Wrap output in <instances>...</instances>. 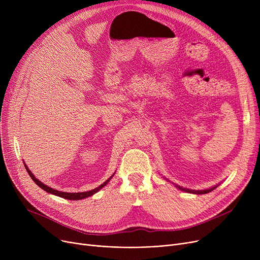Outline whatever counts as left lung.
Segmentation results:
<instances>
[{"mask_svg": "<svg viewBox=\"0 0 260 260\" xmlns=\"http://www.w3.org/2000/svg\"><path fill=\"white\" fill-rule=\"evenodd\" d=\"M176 186L178 187L179 189H181V190H184V192H186V193H192V194H197V195H201V194H208V193L212 192L213 189H215V188L217 187V185H215V186H213V187H211V188H208V189L195 190V189H188V188H184V187H181V186H179V185H176Z\"/></svg>", "mask_w": 260, "mask_h": 260, "instance_id": "obj_1", "label": "left lung"}]
</instances>
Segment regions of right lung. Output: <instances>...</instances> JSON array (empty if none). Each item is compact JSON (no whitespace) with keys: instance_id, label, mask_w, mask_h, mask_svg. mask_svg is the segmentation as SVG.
I'll use <instances>...</instances> for the list:
<instances>
[{"instance_id":"add662e5","label":"right lung","mask_w":260,"mask_h":260,"mask_svg":"<svg viewBox=\"0 0 260 260\" xmlns=\"http://www.w3.org/2000/svg\"><path fill=\"white\" fill-rule=\"evenodd\" d=\"M24 165H25V163H24ZM25 169H26L27 173H28L29 176L31 177V179L35 181V183H37V185H39L41 188L46 190V192L49 193V194L56 195V196H59V197H61V198L68 199V200H81V199H84V198H86V197L92 196L94 193H97L98 190H100L103 186H105V185L108 183V181L111 180V178L114 176V174H115V173H114V174L111 176V178H108V179H107L105 182H103L101 185H99L98 187H95V188H93V189H91V190H88V192H82V193H66V192H60V190H58V189H53V188L47 186L46 184H44L43 182H41L40 180H38V179L36 178V177L34 176V174L29 171V169L27 168L26 165H25Z\"/></svg>"}]
</instances>
